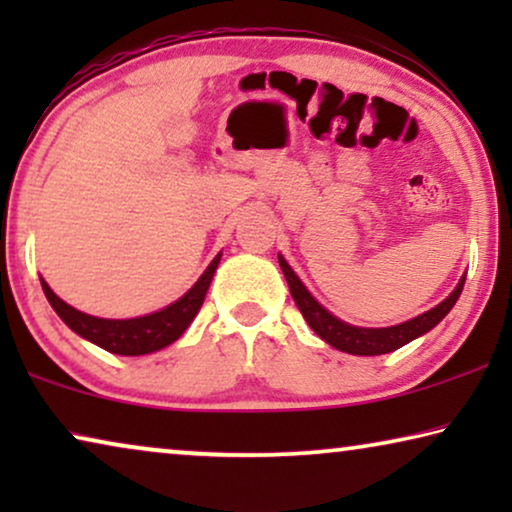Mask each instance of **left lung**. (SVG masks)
<instances>
[{
	"instance_id": "1",
	"label": "left lung",
	"mask_w": 512,
	"mask_h": 512,
	"mask_svg": "<svg viewBox=\"0 0 512 512\" xmlns=\"http://www.w3.org/2000/svg\"><path fill=\"white\" fill-rule=\"evenodd\" d=\"M277 258H279V268H282L286 282H289L291 296L296 300L300 314H303L312 331L317 333L321 340L328 342L331 347L354 356L389 354L398 347L408 345V342L419 338V335L429 333L433 326H438L440 321L447 317V312H450L454 303L459 300L461 289H464V282H466V275H464L443 303H438L436 307H431L429 312L419 314L415 319H408L403 321V324L387 326V328H363V326L347 324V321H342L335 317V314L328 312L326 307L321 305L310 291H307V286L300 282V277L293 272L291 265L286 263V258L282 254H277Z\"/></svg>"
}]
</instances>
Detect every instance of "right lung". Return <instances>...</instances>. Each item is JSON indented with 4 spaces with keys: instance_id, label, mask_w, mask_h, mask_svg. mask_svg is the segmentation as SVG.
Returning a JSON list of instances; mask_svg holds the SVG:
<instances>
[{
    "instance_id": "add662e5",
    "label": "right lung",
    "mask_w": 512,
    "mask_h": 512,
    "mask_svg": "<svg viewBox=\"0 0 512 512\" xmlns=\"http://www.w3.org/2000/svg\"><path fill=\"white\" fill-rule=\"evenodd\" d=\"M219 263H221V254H216L214 261L207 265V270L202 272L198 282H195L184 296L163 307V310L144 314V317H135V319H102V317H93V314L76 310V307L67 305L65 300L55 296L44 277L39 279H41V289H44L48 303H51L55 314H58V317L65 321L76 335H81L83 340L93 342L97 347L107 349L111 354L144 356L172 345L174 340H179L181 335H184L186 328L191 326V321L195 319V314L200 312L202 303H205L207 289L209 284H212L214 272L219 268Z\"/></svg>"
}]
</instances>
